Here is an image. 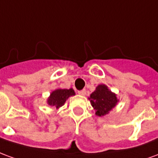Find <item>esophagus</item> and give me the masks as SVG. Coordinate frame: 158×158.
<instances>
[{
    "instance_id": "1",
    "label": "esophagus",
    "mask_w": 158,
    "mask_h": 158,
    "mask_svg": "<svg viewBox=\"0 0 158 158\" xmlns=\"http://www.w3.org/2000/svg\"><path fill=\"white\" fill-rule=\"evenodd\" d=\"M78 93H79V95H80V96H85L86 90L85 89H82V90H79V91H78Z\"/></svg>"
}]
</instances>
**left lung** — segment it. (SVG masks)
Instances as JSON below:
<instances>
[{
	"mask_svg": "<svg viewBox=\"0 0 158 158\" xmlns=\"http://www.w3.org/2000/svg\"><path fill=\"white\" fill-rule=\"evenodd\" d=\"M89 100L91 106L96 110V115L100 117L108 114L118 102L116 95L105 85L97 86L96 90L90 94Z\"/></svg>",
	"mask_w": 158,
	"mask_h": 158,
	"instance_id": "1",
	"label": "left lung"
}]
</instances>
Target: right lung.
Masks as SVG:
<instances>
[{
	"instance_id": "add662e5",
	"label": "right lung",
	"mask_w": 158,
	"mask_h": 158,
	"mask_svg": "<svg viewBox=\"0 0 158 158\" xmlns=\"http://www.w3.org/2000/svg\"><path fill=\"white\" fill-rule=\"evenodd\" d=\"M74 95L75 92L73 89H56L51 93L47 100V103L48 105L55 106L57 109L64 105V103L69 97Z\"/></svg>"
}]
</instances>
